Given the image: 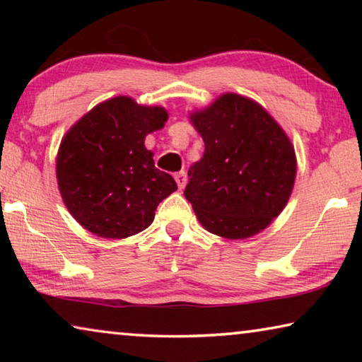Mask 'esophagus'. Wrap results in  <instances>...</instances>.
Here are the masks:
<instances>
[{"label":"esophagus","instance_id":"obj_1","mask_svg":"<svg viewBox=\"0 0 362 362\" xmlns=\"http://www.w3.org/2000/svg\"><path fill=\"white\" fill-rule=\"evenodd\" d=\"M174 179L177 182V187H179V189H183L187 185V174L185 173H177L174 175Z\"/></svg>","mask_w":362,"mask_h":362}]
</instances>
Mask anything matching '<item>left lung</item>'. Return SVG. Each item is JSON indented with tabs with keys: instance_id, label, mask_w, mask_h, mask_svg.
<instances>
[{
	"instance_id": "left-lung-1",
	"label": "left lung",
	"mask_w": 362,
	"mask_h": 362,
	"mask_svg": "<svg viewBox=\"0 0 362 362\" xmlns=\"http://www.w3.org/2000/svg\"><path fill=\"white\" fill-rule=\"evenodd\" d=\"M204 140L185 198L199 223L225 240L267 228L291 198L297 158L291 139L259 102L235 93L188 115Z\"/></svg>"
}]
</instances>
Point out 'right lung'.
Returning a JSON list of instances; mask_svg holds the SVG:
<instances>
[{
	"label": "right lung",
	"mask_w": 362,
	"mask_h": 362,
	"mask_svg": "<svg viewBox=\"0 0 362 362\" xmlns=\"http://www.w3.org/2000/svg\"><path fill=\"white\" fill-rule=\"evenodd\" d=\"M168 118L164 107L118 95L89 110L65 134L57 151V185L83 228L124 240L151 225L158 204L177 189L145 146V137L163 129Z\"/></svg>",
	"instance_id": "right-lung-1"
}]
</instances>
